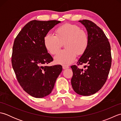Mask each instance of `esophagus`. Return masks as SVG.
I'll return each instance as SVG.
<instances>
[{"label":"esophagus","mask_w":121,"mask_h":121,"mask_svg":"<svg viewBox=\"0 0 121 121\" xmlns=\"http://www.w3.org/2000/svg\"><path fill=\"white\" fill-rule=\"evenodd\" d=\"M62 67H63V69H64V70H65V69H69V66H65V65H63Z\"/></svg>","instance_id":"1"}]
</instances>
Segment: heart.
<instances>
[{"label":"heart","mask_w":121,"mask_h":121,"mask_svg":"<svg viewBox=\"0 0 121 121\" xmlns=\"http://www.w3.org/2000/svg\"><path fill=\"white\" fill-rule=\"evenodd\" d=\"M56 35L46 34L43 38L45 47L51 54L56 53L65 42L66 49L59 51L55 56L56 64L67 66L75 61L77 54H83L88 48V37L84 30L78 25L65 24L56 30Z\"/></svg>","instance_id":"heart-1"}]
</instances>
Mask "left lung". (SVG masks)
<instances>
[{"label": "left lung", "mask_w": 121, "mask_h": 121, "mask_svg": "<svg viewBox=\"0 0 121 121\" xmlns=\"http://www.w3.org/2000/svg\"><path fill=\"white\" fill-rule=\"evenodd\" d=\"M78 22L86 28L89 44L78 63L87 65L85 70L75 65L71 66L73 73L71 84L77 94L88 96L98 91L106 83L111 66V47L104 31L96 24L88 20Z\"/></svg>", "instance_id": "1"}]
</instances>
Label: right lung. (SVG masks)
Segmentation results:
<instances>
[{"label":"right lung","instance_id":"add662e5","mask_svg":"<svg viewBox=\"0 0 121 121\" xmlns=\"http://www.w3.org/2000/svg\"><path fill=\"white\" fill-rule=\"evenodd\" d=\"M60 22L33 20L23 27L14 40L12 67L22 88L32 97L40 98L49 95L62 71L61 65L43 66L53 61L45 47L43 38Z\"/></svg>","mask_w":121,"mask_h":121}]
</instances>
